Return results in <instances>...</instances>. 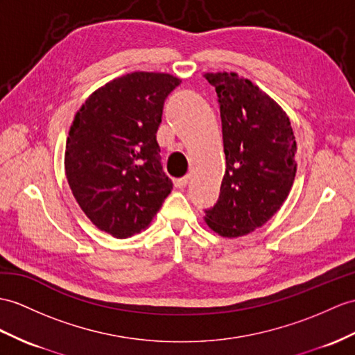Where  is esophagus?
I'll use <instances>...</instances> for the list:
<instances>
[{"instance_id":"esophagus-1","label":"esophagus","mask_w":355,"mask_h":355,"mask_svg":"<svg viewBox=\"0 0 355 355\" xmlns=\"http://www.w3.org/2000/svg\"><path fill=\"white\" fill-rule=\"evenodd\" d=\"M188 182H189V178H188V176H184V178H180V179H176V180H175V185H176L178 188H185V187L188 185Z\"/></svg>"}]
</instances>
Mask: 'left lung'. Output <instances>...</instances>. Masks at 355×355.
<instances>
[{"instance_id":"1","label":"left lung","mask_w":355,"mask_h":355,"mask_svg":"<svg viewBox=\"0 0 355 355\" xmlns=\"http://www.w3.org/2000/svg\"><path fill=\"white\" fill-rule=\"evenodd\" d=\"M217 92L226 153L220 197L205 220L226 238L247 235L280 209L295 179L297 143L289 117L236 73H206Z\"/></svg>"}]
</instances>
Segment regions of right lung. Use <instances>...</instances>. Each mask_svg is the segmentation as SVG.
I'll list each match as a JSON object with an SVG mask.
<instances>
[{"label":"right lung","mask_w":355,"mask_h":355,"mask_svg":"<svg viewBox=\"0 0 355 355\" xmlns=\"http://www.w3.org/2000/svg\"><path fill=\"white\" fill-rule=\"evenodd\" d=\"M179 84L168 73H128L94 92L73 119L67 182L90 221L112 236L148 227L171 191L157 131L164 101Z\"/></svg>","instance_id":"1"}]
</instances>
